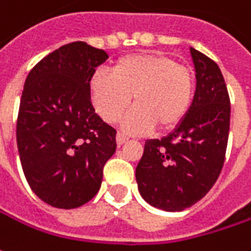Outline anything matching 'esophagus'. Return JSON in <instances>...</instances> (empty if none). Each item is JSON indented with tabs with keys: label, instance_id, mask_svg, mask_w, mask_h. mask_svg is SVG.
Instances as JSON below:
<instances>
[{
	"label": "esophagus",
	"instance_id": "esophagus-1",
	"mask_svg": "<svg viewBox=\"0 0 251 251\" xmlns=\"http://www.w3.org/2000/svg\"><path fill=\"white\" fill-rule=\"evenodd\" d=\"M127 140H129V137L125 136L124 133H118V135H116V143H118V146L125 145Z\"/></svg>",
	"mask_w": 251,
	"mask_h": 251
}]
</instances>
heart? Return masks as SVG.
<instances>
[{"label": "heart", "instance_id": "heart-1", "mask_svg": "<svg viewBox=\"0 0 251 251\" xmlns=\"http://www.w3.org/2000/svg\"><path fill=\"white\" fill-rule=\"evenodd\" d=\"M111 75L97 73L90 95L100 116L116 124L130 105L136 106L124 121L130 133L157 127L171 132L184 122L194 98V74L164 53H133L111 64Z\"/></svg>", "mask_w": 251, "mask_h": 251}]
</instances>
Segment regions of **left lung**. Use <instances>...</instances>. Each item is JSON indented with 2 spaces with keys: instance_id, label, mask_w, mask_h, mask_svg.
Returning <instances> with one entry per match:
<instances>
[{
  "instance_id": "left-lung-1",
  "label": "left lung",
  "mask_w": 251,
  "mask_h": 251,
  "mask_svg": "<svg viewBox=\"0 0 251 251\" xmlns=\"http://www.w3.org/2000/svg\"><path fill=\"white\" fill-rule=\"evenodd\" d=\"M197 90L184 122L163 139L145 143L137 188L151 206L178 212L202 200L225 163L230 100L219 66L191 48Z\"/></svg>"
}]
</instances>
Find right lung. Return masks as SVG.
<instances>
[{"label":"right lung","instance_id":"obj_1","mask_svg":"<svg viewBox=\"0 0 251 251\" xmlns=\"http://www.w3.org/2000/svg\"><path fill=\"white\" fill-rule=\"evenodd\" d=\"M108 59L104 50L73 42L49 53L27 74L21 97L17 143L27 184L60 209L93 200L116 130L95 114L90 81Z\"/></svg>","mask_w":251,"mask_h":251}]
</instances>
